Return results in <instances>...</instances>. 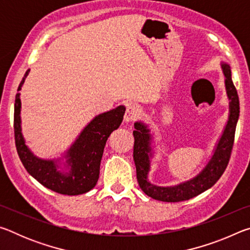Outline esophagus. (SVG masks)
<instances>
[{
    "instance_id": "1",
    "label": "esophagus",
    "mask_w": 250,
    "mask_h": 250,
    "mask_svg": "<svg viewBox=\"0 0 250 250\" xmlns=\"http://www.w3.org/2000/svg\"><path fill=\"white\" fill-rule=\"evenodd\" d=\"M141 115V109L138 104H128V107L125 109V120L126 122H131L137 120L139 117Z\"/></svg>"
}]
</instances>
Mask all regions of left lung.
Masks as SVG:
<instances>
[{
	"instance_id": "1",
	"label": "left lung",
	"mask_w": 250,
	"mask_h": 250,
	"mask_svg": "<svg viewBox=\"0 0 250 250\" xmlns=\"http://www.w3.org/2000/svg\"><path fill=\"white\" fill-rule=\"evenodd\" d=\"M222 68L226 77L225 86L229 99V118L213 156L195 177L170 188L151 184L147 180V174L150 171V158L152 156L150 130L142 122L134 124L133 160L137 168V179L141 189L147 196L158 201L171 203L189 200L210 188L225 172L234 146L236 125L239 117V98L231 80L230 66L223 62Z\"/></svg>"
}]
</instances>
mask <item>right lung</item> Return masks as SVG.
<instances>
[{
	"label": "right lung",
	"mask_w": 250,
	"mask_h": 250,
	"mask_svg": "<svg viewBox=\"0 0 250 250\" xmlns=\"http://www.w3.org/2000/svg\"><path fill=\"white\" fill-rule=\"evenodd\" d=\"M28 73L29 69L25 73L18 91L22 88ZM125 111L124 105H119L95 117L66 152L65 170L61 171L56 160L37 158L25 145L21 128V98L18 92L14 104V137L16 150L24 167L42 185L56 193L79 195L89 192L99 179L100 162L105 142L112 131L120 126Z\"/></svg>",
	"instance_id": "right-lung-1"
}]
</instances>
